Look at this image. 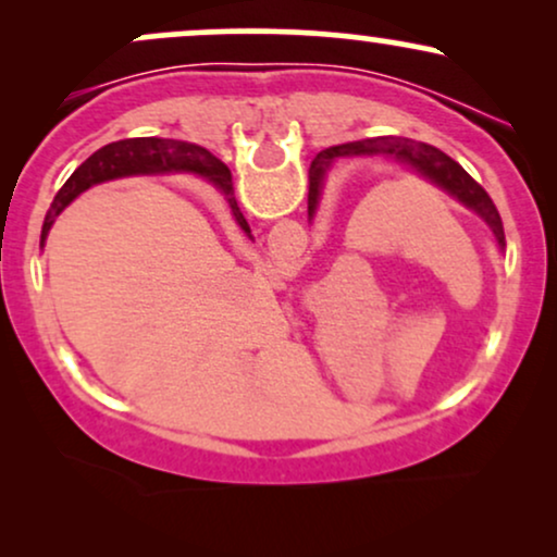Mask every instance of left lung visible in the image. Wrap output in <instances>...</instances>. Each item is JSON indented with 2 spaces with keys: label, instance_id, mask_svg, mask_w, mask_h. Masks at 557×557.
<instances>
[{
  "label": "left lung",
  "instance_id": "1",
  "mask_svg": "<svg viewBox=\"0 0 557 557\" xmlns=\"http://www.w3.org/2000/svg\"><path fill=\"white\" fill-rule=\"evenodd\" d=\"M341 157H389L395 162L408 164L424 175L426 181L443 188L445 194H450L453 198L469 207L471 212L482 216L487 222V227L495 235L497 246L500 251L505 248V233H503V220L497 214L495 203L487 196V190L479 185L474 177L466 172L461 164L453 162L450 157L443 154L440 149H434L430 144H417L411 138H367V140H356V144H343V146H330V149L319 151L314 162L309 168V216H314L317 203H319V194H322V183H324V172L335 159Z\"/></svg>",
  "mask_w": 557,
  "mask_h": 557
}]
</instances>
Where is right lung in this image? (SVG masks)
<instances>
[{
    "instance_id": "1",
    "label": "right lung",
    "mask_w": 557,
    "mask_h": 557,
    "mask_svg": "<svg viewBox=\"0 0 557 557\" xmlns=\"http://www.w3.org/2000/svg\"><path fill=\"white\" fill-rule=\"evenodd\" d=\"M164 172H196V175H203L209 183H214L216 188L222 190V196L227 198V207L230 212H233L235 222H238V227L251 238V227H248L246 216H243L238 201H235L233 175H230V170L220 162V159L209 154L201 146L185 144V140L125 138L101 146L99 151H94V154L67 177V183L62 185L60 194L54 196L47 222H44L41 246L44 240H47V233L49 227H52L54 216L60 214L75 196H81L83 190L91 188V185L114 181V177L164 175Z\"/></svg>"
}]
</instances>
